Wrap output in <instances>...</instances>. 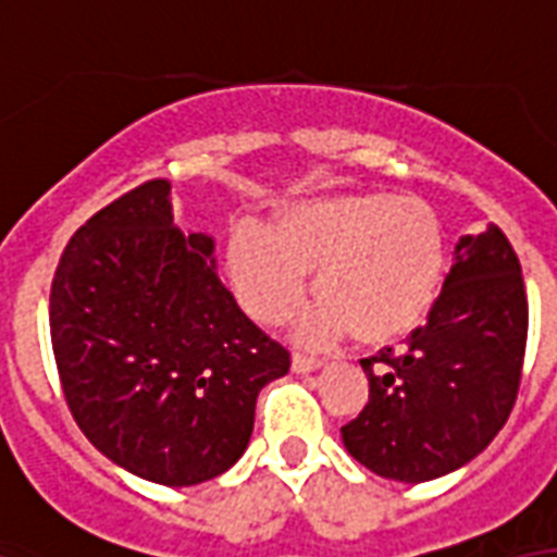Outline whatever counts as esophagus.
Masks as SVG:
<instances>
[{
  "mask_svg": "<svg viewBox=\"0 0 557 557\" xmlns=\"http://www.w3.org/2000/svg\"><path fill=\"white\" fill-rule=\"evenodd\" d=\"M319 366H322V360H317V357L301 355V351H296V355H293V372L308 374V372H317Z\"/></svg>",
  "mask_w": 557,
  "mask_h": 557,
  "instance_id": "obj_1",
  "label": "esophagus"
}]
</instances>
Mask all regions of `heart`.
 Masks as SVG:
<instances>
[{
	"label": "heart",
	"instance_id": "heart-1",
	"mask_svg": "<svg viewBox=\"0 0 557 557\" xmlns=\"http://www.w3.org/2000/svg\"><path fill=\"white\" fill-rule=\"evenodd\" d=\"M232 287L249 317L278 325L308 293L322 299L301 317V337L360 343L412 334L447 278V235L433 206L389 191L327 194L293 202L273 230L240 226L226 244Z\"/></svg>",
	"mask_w": 557,
	"mask_h": 557
}]
</instances>
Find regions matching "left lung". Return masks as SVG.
<instances>
[{"label": "left lung", "mask_w": 557, "mask_h": 557, "mask_svg": "<svg viewBox=\"0 0 557 557\" xmlns=\"http://www.w3.org/2000/svg\"><path fill=\"white\" fill-rule=\"evenodd\" d=\"M529 301L499 226L465 235L435 308L407 346L360 360L363 412L343 426L357 462L386 480L426 482L494 442L520 389Z\"/></svg>", "instance_id": "8db88e82"}]
</instances>
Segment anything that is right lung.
Segmentation results:
<instances>
[{
	"label": "right lung",
	"instance_id": "right-lung-1",
	"mask_svg": "<svg viewBox=\"0 0 557 557\" xmlns=\"http://www.w3.org/2000/svg\"><path fill=\"white\" fill-rule=\"evenodd\" d=\"M214 240L174 226L171 183L150 180L72 235L49 325L72 418L110 462L183 488L247 450L258 392L290 351L214 273Z\"/></svg>",
	"mask_w": 557,
	"mask_h": 557
}]
</instances>
